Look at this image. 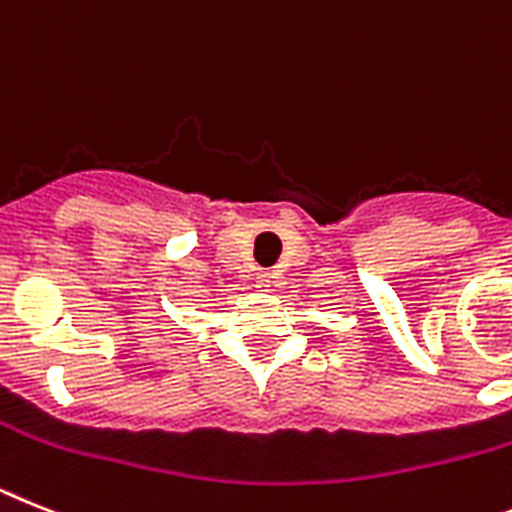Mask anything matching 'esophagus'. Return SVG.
<instances>
[{
  "instance_id": "34e87169",
  "label": "esophagus",
  "mask_w": 512,
  "mask_h": 512,
  "mask_svg": "<svg viewBox=\"0 0 512 512\" xmlns=\"http://www.w3.org/2000/svg\"><path fill=\"white\" fill-rule=\"evenodd\" d=\"M273 286H278V276H276V273H270V270H263V273H257V289L273 291Z\"/></svg>"
}]
</instances>
